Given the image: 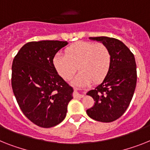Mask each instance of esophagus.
<instances>
[{
  "label": "esophagus",
  "mask_w": 150,
  "mask_h": 150,
  "mask_svg": "<svg viewBox=\"0 0 150 150\" xmlns=\"http://www.w3.org/2000/svg\"><path fill=\"white\" fill-rule=\"evenodd\" d=\"M74 91H75V93H76V96H77V97H80V98H82V97H83V96H84L83 93L82 91L80 90V89L74 88Z\"/></svg>",
  "instance_id": "esophagus-1"
}]
</instances>
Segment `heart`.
<instances>
[{
  "label": "heart",
  "mask_w": 150,
  "mask_h": 150,
  "mask_svg": "<svg viewBox=\"0 0 150 150\" xmlns=\"http://www.w3.org/2000/svg\"><path fill=\"white\" fill-rule=\"evenodd\" d=\"M65 54L54 57L56 70L65 80H70L78 69L79 74L73 80L75 84H84L102 80L108 73L111 64V53L103 44L80 41L68 47Z\"/></svg>",
  "instance_id": "b5f03b06"
}]
</instances>
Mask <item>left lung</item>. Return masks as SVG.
<instances>
[{
    "label": "left lung",
    "instance_id": "1",
    "mask_svg": "<svg viewBox=\"0 0 150 150\" xmlns=\"http://www.w3.org/2000/svg\"><path fill=\"white\" fill-rule=\"evenodd\" d=\"M90 39L107 46L111 53V64L103 82L86 93L95 101L86 113L96 121L110 122L124 113L133 98L137 80L136 60L130 50L116 38Z\"/></svg>",
    "mask_w": 150,
    "mask_h": 150
}]
</instances>
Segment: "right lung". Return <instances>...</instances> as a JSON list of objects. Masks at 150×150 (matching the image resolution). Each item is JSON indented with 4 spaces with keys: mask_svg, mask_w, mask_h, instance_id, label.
I'll use <instances>...</instances> for the list:
<instances>
[{
    "mask_svg": "<svg viewBox=\"0 0 150 150\" xmlns=\"http://www.w3.org/2000/svg\"><path fill=\"white\" fill-rule=\"evenodd\" d=\"M67 41L40 40L22 47L12 64L11 85L25 117L38 127L50 128L66 117L73 87L57 74L54 58Z\"/></svg>",
    "mask_w": 150,
    "mask_h": 150,
    "instance_id": "right-lung-1",
    "label": "right lung"
}]
</instances>
